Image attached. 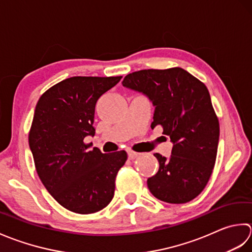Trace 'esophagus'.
<instances>
[{
	"label": "esophagus",
	"instance_id": "34e87169",
	"mask_svg": "<svg viewBox=\"0 0 252 252\" xmlns=\"http://www.w3.org/2000/svg\"><path fill=\"white\" fill-rule=\"evenodd\" d=\"M139 156H140V153H138V152H135V151H132V150L128 151V158H129V160H133V158H138Z\"/></svg>",
	"mask_w": 252,
	"mask_h": 252
}]
</instances>
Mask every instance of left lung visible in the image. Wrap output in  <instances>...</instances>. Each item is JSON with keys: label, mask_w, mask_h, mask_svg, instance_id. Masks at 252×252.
I'll list each match as a JSON object with an SVG mask.
<instances>
[{"label": "left lung", "mask_w": 252, "mask_h": 252, "mask_svg": "<svg viewBox=\"0 0 252 252\" xmlns=\"http://www.w3.org/2000/svg\"><path fill=\"white\" fill-rule=\"evenodd\" d=\"M122 84L149 96L156 106L151 128L162 126L174 145L169 158L155 153L160 167L148 178L149 190L167 203L191 201L217 160L220 124L208 88L181 67L133 71Z\"/></svg>", "instance_id": "left-lung-1"}]
</instances>
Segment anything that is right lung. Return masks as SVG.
<instances>
[{"label": "right lung", "mask_w": 252, "mask_h": 252, "mask_svg": "<svg viewBox=\"0 0 252 252\" xmlns=\"http://www.w3.org/2000/svg\"><path fill=\"white\" fill-rule=\"evenodd\" d=\"M121 79L70 77L45 91L35 106L28 136L35 171L51 196L71 212L95 213L114 197L126 151L90 150L84 139L95 133L97 99Z\"/></svg>", "instance_id": "1"}]
</instances>
